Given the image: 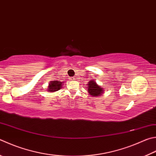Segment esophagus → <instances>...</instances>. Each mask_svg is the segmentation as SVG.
Segmentation results:
<instances>
[{
  "label": "esophagus",
  "instance_id": "1",
  "mask_svg": "<svg viewBox=\"0 0 156 156\" xmlns=\"http://www.w3.org/2000/svg\"><path fill=\"white\" fill-rule=\"evenodd\" d=\"M74 79H75V77H73H73H72V78H70V80H74Z\"/></svg>",
  "mask_w": 156,
  "mask_h": 156
}]
</instances>
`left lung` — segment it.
Segmentation results:
<instances>
[{
	"label": "left lung",
	"instance_id": "1",
	"mask_svg": "<svg viewBox=\"0 0 156 156\" xmlns=\"http://www.w3.org/2000/svg\"><path fill=\"white\" fill-rule=\"evenodd\" d=\"M87 89L88 93H89V95H91L92 97H97V96L100 97V96L101 95V94H103L104 91L102 87L98 85L94 80L88 82Z\"/></svg>",
	"mask_w": 156,
	"mask_h": 156
}]
</instances>
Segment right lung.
I'll return each mask as SVG.
<instances>
[{
    "mask_svg": "<svg viewBox=\"0 0 156 156\" xmlns=\"http://www.w3.org/2000/svg\"><path fill=\"white\" fill-rule=\"evenodd\" d=\"M63 83H62L61 81H57V80L50 81L46 90L48 92H51V93L57 91V90L61 89L62 86H63Z\"/></svg>",
    "mask_w": 156,
    "mask_h": 156,
    "instance_id": "add662e5",
    "label": "right lung"
}]
</instances>
